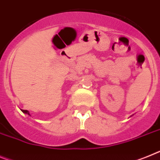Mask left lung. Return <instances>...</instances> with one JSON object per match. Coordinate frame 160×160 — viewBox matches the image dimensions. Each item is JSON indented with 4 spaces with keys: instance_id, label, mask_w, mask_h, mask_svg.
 <instances>
[{
    "instance_id": "8db88e82",
    "label": "left lung",
    "mask_w": 160,
    "mask_h": 160,
    "mask_svg": "<svg viewBox=\"0 0 160 160\" xmlns=\"http://www.w3.org/2000/svg\"><path fill=\"white\" fill-rule=\"evenodd\" d=\"M131 117H132V116H131Z\"/></svg>"
}]
</instances>
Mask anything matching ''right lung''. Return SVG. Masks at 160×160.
<instances>
[{"instance_id": "add662e5", "label": "right lung", "mask_w": 160, "mask_h": 160, "mask_svg": "<svg viewBox=\"0 0 160 160\" xmlns=\"http://www.w3.org/2000/svg\"><path fill=\"white\" fill-rule=\"evenodd\" d=\"M21 111L23 113H25V114H27V115L31 116V115H30V112L28 111H27V110H22V109H21Z\"/></svg>"}]
</instances>
